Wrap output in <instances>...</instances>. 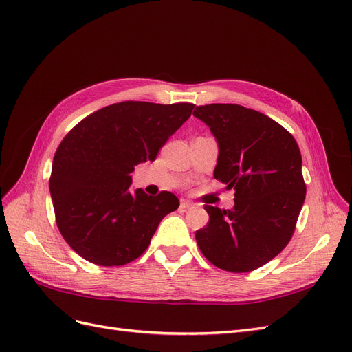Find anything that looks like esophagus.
<instances>
[{"label":"esophagus","instance_id":"esophagus-1","mask_svg":"<svg viewBox=\"0 0 352 352\" xmlns=\"http://www.w3.org/2000/svg\"><path fill=\"white\" fill-rule=\"evenodd\" d=\"M190 208H193V204L192 202H189V201H180V209H190Z\"/></svg>","mask_w":352,"mask_h":352}]
</instances>
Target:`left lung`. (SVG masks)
I'll list each match as a JSON object with an SVG mask.
<instances>
[{
  "mask_svg": "<svg viewBox=\"0 0 352 352\" xmlns=\"http://www.w3.org/2000/svg\"><path fill=\"white\" fill-rule=\"evenodd\" d=\"M218 143L214 177L234 188L232 209L205 205L196 231L202 254L222 270L245 273L273 260L293 235L305 202L302 154L274 120L236 104L196 107Z\"/></svg>",
  "mask_w": 352,
  "mask_h": 352,
  "instance_id": "left-lung-1",
  "label": "left lung"
}]
</instances>
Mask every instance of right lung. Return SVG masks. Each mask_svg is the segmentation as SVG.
<instances>
[{"mask_svg": "<svg viewBox=\"0 0 352 352\" xmlns=\"http://www.w3.org/2000/svg\"><path fill=\"white\" fill-rule=\"evenodd\" d=\"M193 104L125 101L83 118L56 150L49 182L56 223L80 257L122 265L147 250L160 221L179 208L170 192L131 190V173L153 162Z\"/></svg>", "mask_w": 352, "mask_h": 352, "instance_id": "obj_1", "label": "right lung"}]
</instances>
